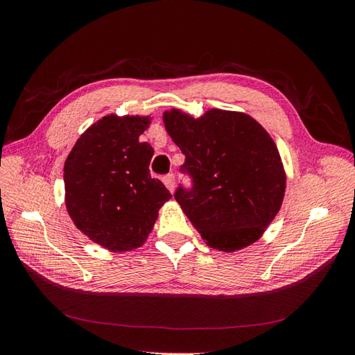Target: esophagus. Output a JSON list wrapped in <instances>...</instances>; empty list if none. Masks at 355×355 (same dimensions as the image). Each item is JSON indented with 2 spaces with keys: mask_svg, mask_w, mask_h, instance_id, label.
<instances>
[{
  "mask_svg": "<svg viewBox=\"0 0 355 355\" xmlns=\"http://www.w3.org/2000/svg\"><path fill=\"white\" fill-rule=\"evenodd\" d=\"M163 182H164V185L167 187V189H168L170 192H173V191H175V184H176V180H175V175H173V173H168V175H166V176L163 178Z\"/></svg>",
  "mask_w": 355,
  "mask_h": 355,
  "instance_id": "34e87169",
  "label": "esophagus"
}]
</instances>
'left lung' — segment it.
<instances>
[{
  "label": "left lung",
  "mask_w": 355,
  "mask_h": 355,
  "mask_svg": "<svg viewBox=\"0 0 355 355\" xmlns=\"http://www.w3.org/2000/svg\"><path fill=\"white\" fill-rule=\"evenodd\" d=\"M166 130L185 155L180 171L192 179L175 198L202 240L235 252L261 239L282 207L286 173L275 142L250 115L210 110L194 118L163 115Z\"/></svg>",
  "instance_id": "left-lung-1"
}]
</instances>
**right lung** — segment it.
<instances>
[{"label": "right lung", "instance_id": "add662e5", "mask_svg": "<svg viewBox=\"0 0 355 355\" xmlns=\"http://www.w3.org/2000/svg\"><path fill=\"white\" fill-rule=\"evenodd\" d=\"M149 116L114 114L90 125L69 153L63 180L71 219L111 252L141 247L171 194L149 175L154 149L139 141Z\"/></svg>", "mask_w": 355, "mask_h": 355}]
</instances>
